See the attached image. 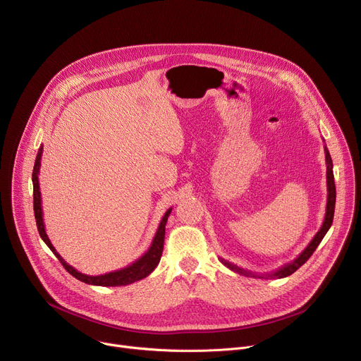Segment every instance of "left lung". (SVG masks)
Instances as JSON below:
<instances>
[{"instance_id":"1","label":"left lung","mask_w":361,"mask_h":361,"mask_svg":"<svg viewBox=\"0 0 361 361\" xmlns=\"http://www.w3.org/2000/svg\"><path fill=\"white\" fill-rule=\"evenodd\" d=\"M325 149V162H326V190H328V195H326V209H325V218H324V224L321 226V229L317 232V235L314 236V239L309 243V245L300 252V255L298 258H295L292 262L286 264V266L280 267L277 271L269 274V277L271 279H283V277H287L293 274L299 267H302L303 264L309 259V257L314 254V251L318 248V245L321 244V241L324 239V236L326 235L328 229L331 228L332 225V219H334V210H335V197H337V193H335V183H334V173H332V159H331V155L326 149V147H324ZM221 262L224 264V266H226L229 270L235 271V273H239V274H244V276H252L255 277L251 271L248 270H244L241 267L235 266V264L224 259V258H219ZM261 279H264L262 276H259Z\"/></svg>"}]
</instances>
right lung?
Wrapping results in <instances>:
<instances>
[{
    "instance_id": "right-lung-1",
    "label": "right lung",
    "mask_w": 361,
    "mask_h": 361,
    "mask_svg": "<svg viewBox=\"0 0 361 361\" xmlns=\"http://www.w3.org/2000/svg\"><path fill=\"white\" fill-rule=\"evenodd\" d=\"M42 152H43V147L39 148L37 151V157H36V162L33 166V209H35V218H36V225H37V231L40 233V238L43 239V243L51 248V251L56 255V258L61 261L62 266L65 267V270L74 276L75 279H78L80 281H84L87 284H92V286H104V287H111V286H126L130 283H135L137 280H142L148 277L155 267L158 266V262L161 259L162 255V250H164V238H165V225L168 221V216L171 213V207L165 212V214L162 216V219L159 222V226L157 229V233L152 239V244L149 247V250L143 254L140 258H137L135 262H132L130 266L120 269L111 273H106V274H100V276H87L80 273L78 270H75L72 266L58 254V251L55 250V247L52 245L51 239L47 238L46 229H44V224H43V210H42V197H40V187H39V171H40V159H42Z\"/></svg>"
}]
</instances>
